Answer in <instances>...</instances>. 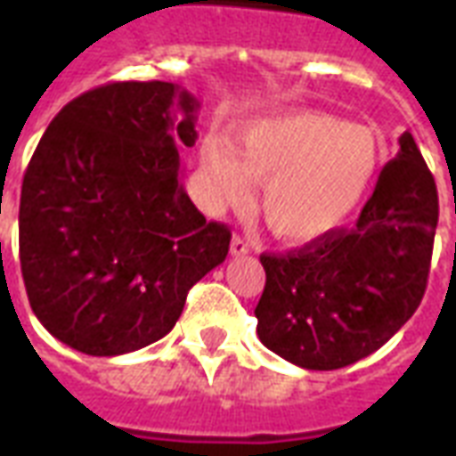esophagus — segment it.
<instances>
[{
  "instance_id": "1",
  "label": "esophagus",
  "mask_w": 456,
  "mask_h": 456,
  "mask_svg": "<svg viewBox=\"0 0 456 456\" xmlns=\"http://www.w3.org/2000/svg\"><path fill=\"white\" fill-rule=\"evenodd\" d=\"M229 251H232V256H246L248 253V243H246V239L239 234H234V239H232V246H229Z\"/></svg>"
}]
</instances>
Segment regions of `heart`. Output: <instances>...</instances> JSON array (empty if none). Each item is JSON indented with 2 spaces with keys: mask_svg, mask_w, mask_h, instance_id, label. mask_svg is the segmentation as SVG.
<instances>
[{
  "mask_svg": "<svg viewBox=\"0 0 456 456\" xmlns=\"http://www.w3.org/2000/svg\"><path fill=\"white\" fill-rule=\"evenodd\" d=\"M387 158L385 138L366 124L315 112L246 124L232 145H200V176L215 210L243 205L263 183L260 213L274 234L315 241L349 224L370 196Z\"/></svg>",
  "mask_w": 456,
  "mask_h": 456,
  "instance_id": "b5f03b06",
  "label": "heart"
}]
</instances>
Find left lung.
Returning <instances> with one entry per match:
<instances>
[{"label": "left lung", "mask_w": 456, "mask_h": 456, "mask_svg": "<svg viewBox=\"0 0 456 456\" xmlns=\"http://www.w3.org/2000/svg\"><path fill=\"white\" fill-rule=\"evenodd\" d=\"M437 227L436 179L409 131L382 167L354 229L284 256L263 253L256 305L270 352L308 370L366 359L411 318L428 284Z\"/></svg>", "instance_id": "8db88e82"}]
</instances>
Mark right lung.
Listing matches in <instances>:
<instances>
[{
  "instance_id": "1",
  "label": "right lung",
  "mask_w": 456,
  "mask_h": 456,
  "mask_svg": "<svg viewBox=\"0 0 456 456\" xmlns=\"http://www.w3.org/2000/svg\"><path fill=\"white\" fill-rule=\"evenodd\" d=\"M182 111L184 119L175 114ZM198 100L165 81L83 93L52 119L20 186L19 253L30 308L59 342L119 356L176 325L193 284L229 253L179 182Z\"/></svg>"
}]
</instances>
